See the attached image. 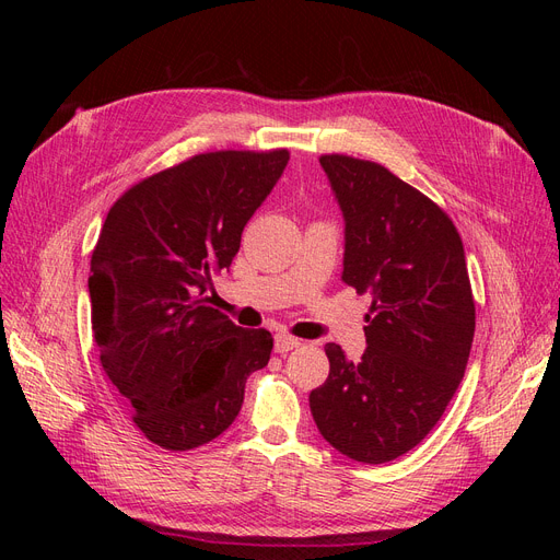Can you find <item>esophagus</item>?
<instances>
[{
    "label": "esophagus",
    "instance_id": "obj_1",
    "mask_svg": "<svg viewBox=\"0 0 560 560\" xmlns=\"http://www.w3.org/2000/svg\"><path fill=\"white\" fill-rule=\"evenodd\" d=\"M299 346H301L299 338H294V336H290V334H278V336H276V352H280V354L290 352V350H294V348H299Z\"/></svg>",
    "mask_w": 560,
    "mask_h": 560
}]
</instances>
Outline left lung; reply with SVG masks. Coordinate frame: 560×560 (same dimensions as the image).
<instances>
[{
  "label": "left lung",
  "instance_id": "8db88e82",
  "mask_svg": "<svg viewBox=\"0 0 560 560\" xmlns=\"http://www.w3.org/2000/svg\"><path fill=\"white\" fill-rule=\"evenodd\" d=\"M346 217L341 280L371 294L358 364L325 348L329 376L311 393L319 434L358 463L409 453L444 416L469 360L477 308L451 217L381 163L322 154Z\"/></svg>",
  "mask_w": 560,
  "mask_h": 560
}]
</instances>
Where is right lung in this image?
Here are the masks:
<instances>
[{
    "label": "right lung",
    "mask_w": 560,
    "mask_h": 560,
    "mask_svg": "<svg viewBox=\"0 0 560 560\" xmlns=\"http://www.w3.org/2000/svg\"><path fill=\"white\" fill-rule=\"evenodd\" d=\"M290 151H208L132 184L91 254V322L107 378L138 430L165 451L212 442L238 416L273 336L210 306L249 217Z\"/></svg>",
    "instance_id": "obj_1"
}]
</instances>
